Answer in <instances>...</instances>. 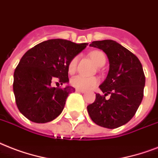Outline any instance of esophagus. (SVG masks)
<instances>
[{
  "instance_id": "esophagus-1",
  "label": "esophagus",
  "mask_w": 158,
  "mask_h": 158,
  "mask_svg": "<svg viewBox=\"0 0 158 158\" xmlns=\"http://www.w3.org/2000/svg\"><path fill=\"white\" fill-rule=\"evenodd\" d=\"M76 90H77V92L85 93V90H80V89H76Z\"/></svg>"
}]
</instances>
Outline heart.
<instances>
[{
    "mask_svg": "<svg viewBox=\"0 0 158 158\" xmlns=\"http://www.w3.org/2000/svg\"><path fill=\"white\" fill-rule=\"evenodd\" d=\"M90 57L95 62L97 66H102L106 63V55L103 52L100 50H95L90 53ZM78 57H74L71 59V61L68 63V72L70 73H74L77 65ZM99 82L98 78L95 77H85V76L78 75L71 79V84L76 87L77 89L80 90H90L91 88L95 87Z\"/></svg>",
    "mask_w": 158,
    "mask_h": 158,
    "instance_id": "obj_1",
    "label": "heart"
}]
</instances>
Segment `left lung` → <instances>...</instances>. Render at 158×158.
<instances>
[{
	"label": "left lung",
	"mask_w": 158,
	"mask_h": 158,
	"mask_svg": "<svg viewBox=\"0 0 158 158\" xmlns=\"http://www.w3.org/2000/svg\"><path fill=\"white\" fill-rule=\"evenodd\" d=\"M91 47L106 52L110 62L107 77L100 85L105 95L96 94V101L87 106L92 121L107 129H116L134 116L143 97L145 76L139 59L114 40L94 41ZM109 94L111 98L106 100Z\"/></svg>",
	"instance_id": "1"
}]
</instances>
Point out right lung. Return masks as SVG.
I'll return each mask as SVG.
<instances>
[{
  "label": "right lung",
  "mask_w": 158,
  "mask_h": 158,
  "mask_svg": "<svg viewBox=\"0 0 158 158\" xmlns=\"http://www.w3.org/2000/svg\"><path fill=\"white\" fill-rule=\"evenodd\" d=\"M87 44L55 39L28 50L14 73L13 90L19 112L32 122L48 123L56 118L65 106L72 86L52 87V81L68 82V63Z\"/></svg>",
  "instance_id": "obj_1"
}]
</instances>
